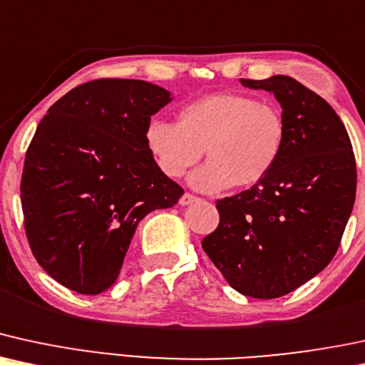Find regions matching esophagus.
<instances>
[{
    "label": "esophagus",
    "instance_id": "esophagus-1",
    "mask_svg": "<svg viewBox=\"0 0 365 365\" xmlns=\"http://www.w3.org/2000/svg\"><path fill=\"white\" fill-rule=\"evenodd\" d=\"M195 201H198L195 195H191V192H184V195L179 198V205H182V207H186V205H191L195 203Z\"/></svg>",
    "mask_w": 365,
    "mask_h": 365
}]
</instances>
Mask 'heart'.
<instances>
[{
  "label": "heart",
  "mask_w": 365,
  "mask_h": 365,
  "mask_svg": "<svg viewBox=\"0 0 365 365\" xmlns=\"http://www.w3.org/2000/svg\"><path fill=\"white\" fill-rule=\"evenodd\" d=\"M145 147L167 178L190 175L203 192L232 186L251 187L263 181L285 147V119L275 106L246 93H213L181 107L178 123L153 118L145 128Z\"/></svg>",
  "instance_id": "1"
}]
</instances>
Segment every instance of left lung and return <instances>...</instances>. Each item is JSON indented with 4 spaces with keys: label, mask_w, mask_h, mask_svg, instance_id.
<instances>
[{
    "label": "left lung",
    "mask_w": 365,
    "mask_h": 365,
    "mask_svg": "<svg viewBox=\"0 0 365 365\" xmlns=\"http://www.w3.org/2000/svg\"><path fill=\"white\" fill-rule=\"evenodd\" d=\"M241 83L280 102L285 147L259 184L217 201L220 224L201 246L237 292L277 299L333 259L354 208L357 169L344 123L318 93L285 75Z\"/></svg>",
    "instance_id": "8db88e82"
}]
</instances>
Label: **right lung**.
Here are the masks:
<instances>
[{"mask_svg": "<svg viewBox=\"0 0 365 365\" xmlns=\"http://www.w3.org/2000/svg\"><path fill=\"white\" fill-rule=\"evenodd\" d=\"M170 101L148 81L101 78L70 90L38 123L20 184L25 234L66 289H109L141 218L184 195L145 147L147 123Z\"/></svg>", "mask_w": 365, "mask_h": 365, "instance_id": "add662e5", "label": "right lung"}]
</instances>
